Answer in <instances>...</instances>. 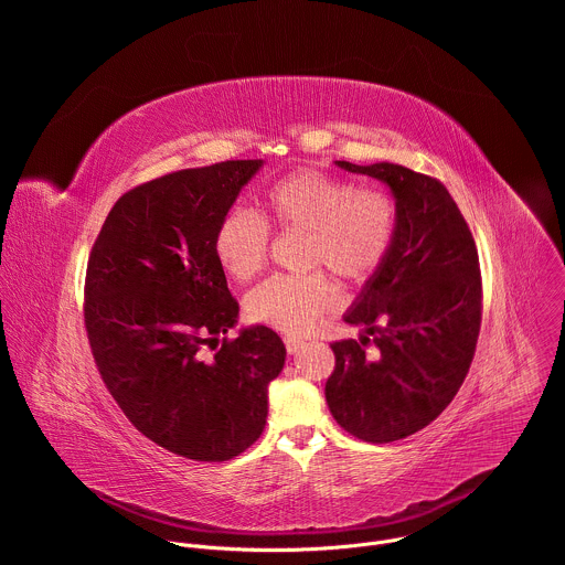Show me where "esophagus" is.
<instances>
[{"label": "esophagus", "mask_w": 565, "mask_h": 565, "mask_svg": "<svg viewBox=\"0 0 565 565\" xmlns=\"http://www.w3.org/2000/svg\"><path fill=\"white\" fill-rule=\"evenodd\" d=\"M303 347H306L303 340H299V338H286V351H288V355H297Z\"/></svg>", "instance_id": "esophagus-1"}]
</instances>
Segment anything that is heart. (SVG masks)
<instances>
[{"mask_svg":"<svg viewBox=\"0 0 565 565\" xmlns=\"http://www.w3.org/2000/svg\"><path fill=\"white\" fill-rule=\"evenodd\" d=\"M262 216L275 230L306 236L301 268L327 270L349 284L366 281L384 264L397 223L395 203L382 190H355L312 170L273 183L262 196ZM214 255L232 279H253L266 264L268 227L244 210L225 214L214 234ZM333 308L338 292L321 275H277L246 299L253 321L290 335L310 333Z\"/></svg>","mask_w":565,"mask_h":565,"instance_id":"obj_1","label":"heart"}]
</instances>
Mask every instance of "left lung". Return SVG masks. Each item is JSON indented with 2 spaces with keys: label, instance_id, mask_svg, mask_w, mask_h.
<instances>
[{
  "label": "left lung",
  "instance_id": "left-lung-1",
  "mask_svg": "<svg viewBox=\"0 0 565 565\" xmlns=\"http://www.w3.org/2000/svg\"><path fill=\"white\" fill-rule=\"evenodd\" d=\"M335 166L384 183L397 223L384 264L342 317L362 329L360 342L331 344L335 371L327 405L355 438L393 443L436 420L469 371L480 331L478 253L458 205L436 179L386 160Z\"/></svg>",
  "mask_w": 565,
  "mask_h": 565
}]
</instances>
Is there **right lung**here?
Returning <instances> with one entry per match:
<instances>
[{"mask_svg":"<svg viewBox=\"0 0 565 565\" xmlns=\"http://www.w3.org/2000/svg\"><path fill=\"white\" fill-rule=\"evenodd\" d=\"M264 160H225L149 181L111 207L87 266L85 324L98 371L131 425L172 454L221 462L264 431L286 347L238 321L214 234Z\"/></svg>","mask_w":565,"mask_h":565,"instance_id":"1","label":"right lung"}]
</instances>
